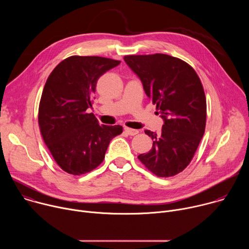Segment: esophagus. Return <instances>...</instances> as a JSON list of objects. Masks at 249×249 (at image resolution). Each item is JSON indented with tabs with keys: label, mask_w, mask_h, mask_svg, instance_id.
Returning a JSON list of instances; mask_svg holds the SVG:
<instances>
[{
	"label": "esophagus",
	"mask_w": 249,
	"mask_h": 249,
	"mask_svg": "<svg viewBox=\"0 0 249 249\" xmlns=\"http://www.w3.org/2000/svg\"><path fill=\"white\" fill-rule=\"evenodd\" d=\"M124 130H125V132H126L128 135H130V136H134V135H137V134L139 133L138 130L131 129V128H128V127H125Z\"/></svg>",
	"instance_id": "esophagus-1"
}]
</instances>
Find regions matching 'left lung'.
<instances>
[{
  "mask_svg": "<svg viewBox=\"0 0 249 249\" xmlns=\"http://www.w3.org/2000/svg\"><path fill=\"white\" fill-rule=\"evenodd\" d=\"M124 61L163 120L160 134L145 131L153 147L138 159L160 177L173 176L190 163L205 132L207 107L201 81L190 65L166 54L129 55Z\"/></svg>",
  "mask_w": 249,
  "mask_h": 249,
  "instance_id": "obj_1",
  "label": "left lung"
}]
</instances>
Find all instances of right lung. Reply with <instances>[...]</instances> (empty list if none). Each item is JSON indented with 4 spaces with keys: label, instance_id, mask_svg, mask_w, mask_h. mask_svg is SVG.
Wrapping results in <instances>:
<instances>
[{
    "label": "right lung",
    "instance_id": "obj_1",
    "mask_svg": "<svg viewBox=\"0 0 249 249\" xmlns=\"http://www.w3.org/2000/svg\"><path fill=\"white\" fill-rule=\"evenodd\" d=\"M120 61L98 56H71L48 77L42 91L38 123L44 143L66 172L82 175L104 160L110 141L122 126L99 125L92 113L98 78Z\"/></svg>",
    "mask_w": 249,
    "mask_h": 249
}]
</instances>
